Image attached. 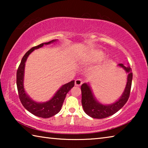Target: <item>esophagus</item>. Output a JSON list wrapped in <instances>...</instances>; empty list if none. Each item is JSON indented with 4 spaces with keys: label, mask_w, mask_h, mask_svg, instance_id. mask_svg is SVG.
<instances>
[{
    "label": "esophagus",
    "mask_w": 148,
    "mask_h": 148,
    "mask_svg": "<svg viewBox=\"0 0 148 148\" xmlns=\"http://www.w3.org/2000/svg\"><path fill=\"white\" fill-rule=\"evenodd\" d=\"M82 83H83V82H82L81 79H77L75 81V85H76V86H80L82 84Z\"/></svg>",
    "instance_id": "esophagus-1"
}]
</instances>
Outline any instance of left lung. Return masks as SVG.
Returning <instances> with one entry per match:
<instances>
[{
  "label": "left lung",
  "mask_w": 148,
  "mask_h": 148,
  "mask_svg": "<svg viewBox=\"0 0 148 148\" xmlns=\"http://www.w3.org/2000/svg\"><path fill=\"white\" fill-rule=\"evenodd\" d=\"M118 65L123 69L128 75H127V82L123 93L118 101L114 103L108 105L100 103L97 101V99H95L89 84L85 83L82 85V106L84 112L92 118L102 119L112 116L119 111L128 101L131 89L132 72L130 66H125L123 64H119Z\"/></svg>",
  "instance_id": "obj_1"
}]
</instances>
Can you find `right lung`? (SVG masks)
Masks as SVG:
<instances>
[{"instance_id":"1","label":"right lung","mask_w":148,"mask_h":148,"mask_svg":"<svg viewBox=\"0 0 148 148\" xmlns=\"http://www.w3.org/2000/svg\"><path fill=\"white\" fill-rule=\"evenodd\" d=\"M56 40L46 42V43L40 44L38 46H34L29 49L27 53L25 54L20 63L19 66L17 69V75H16V83L17 91L19 99L21 101V104L25 107V108L28 110L34 116H38L42 118H49L59 113L61 109L62 105L63 104L65 97L66 94L74 86V80L69 82L62 86L53 96V98L49 101L46 102H36L30 98L26 94L25 91L23 87V79H24V72H25V66L27 57L31 54L34 49H38L42 47L44 44L47 45L56 42Z\"/></svg>"}]
</instances>
